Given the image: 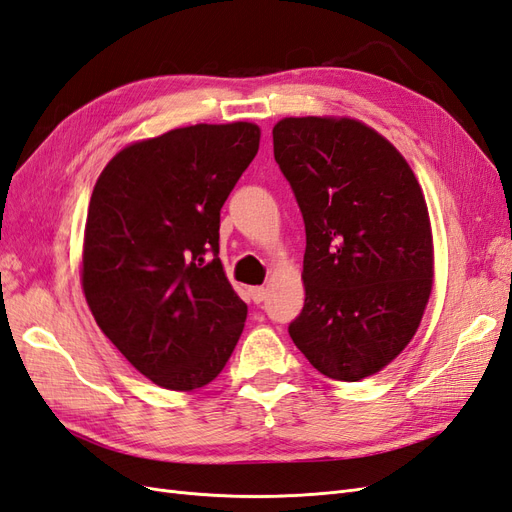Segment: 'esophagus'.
<instances>
[{
    "label": "esophagus",
    "mask_w": 512,
    "mask_h": 512,
    "mask_svg": "<svg viewBox=\"0 0 512 512\" xmlns=\"http://www.w3.org/2000/svg\"><path fill=\"white\" fill-rule=\"evenodd\" d=\"M267 293H269V290H267L265 286H252V288H250V297H252L254 303H262V301H265V299H267Z\"/></svg>",
    "instance_id": "1"
}]
</instances>
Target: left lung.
I'll return each mask as SVG.
<instances>
[{
	"mask_svg": "<svg viewBox=\"0 0 512 512\" xmlns=\"http://www.w3.org/2000/svg\"><path fill=\"white\" fill-rule=\"evenodd\" d=\"M273 155L306 224V301L288 334L321 375L359 381L403 351L433 288V234L409 163L353 118H284Z\"/></svg>",
	"mask_w": 512,
	"mask_h": 512,
	"instance_id": "left-lung-1",
	"label": "left lung"
}]
</instances>
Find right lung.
I'll return each instance as SVG.
<instances>
[{
	"label": "right lung",
	"mask_w": 512,
	"mask_h": 512,
	"mask_svg": "<svg viewBox=\"0 0 512 512\" xmlns=\"http://www.w3.org/2000/svg\"><path fill=\"white\" fill-rule=\"evenodd\" d=\"M258 144L252 122L193 124L122 148L94 185L86 301L114 347L165 390L211 383L239 342L247 306L217 256L219 211Z\"/></svg>",
	"instance_id": "add662e5"
}]
</instances>
